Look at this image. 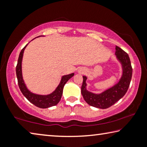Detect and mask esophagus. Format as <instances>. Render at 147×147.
<instances>
[{"mask_svg":"<svg viewBox=\"0 0 147 147\" xmlns=\"http://www.w3.org/2000/svg\"><path fill=\"white\" fill-rule=\"evenodd\" d=\"M79 71H80V73H84V72H85V71L82 70V69H81V70H80Z\"/></svg>","mask_w":147,"mask_h":147,"instance_id":"1","label":"esophagus"}]
</instances>
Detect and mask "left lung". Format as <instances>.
I'll return each instance as SVG.
<instances>
[{
  "mask_svg": "<svg viewBox=\"0 0 147 147\" xmlns=\"http://www.w3.org/2000/svg\"><path fill=\"white\" fill-rule=\"evenodd\" d=\"M115 55L122 67V75L117 83L100 93H94L87 89L88 78L83 76L81 93L89 105L100 109H106L113 105L126 94L130 86L132 68L128 54L117 46L115 47Z\"/></svg>",
  "mask_w": 147,
  "mask_h": 147,
  "instance_id": "1",
  "label": "left lung"
}]
</instances>
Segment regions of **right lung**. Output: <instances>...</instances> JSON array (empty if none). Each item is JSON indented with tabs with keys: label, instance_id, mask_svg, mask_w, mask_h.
<instances>
[{
	"label": "right lung",
	"instance_id": "right-lung-1",
	"mask_svg": "<svg viewBox=\"0 0 147 147\" xmlns=\"http://www.w3.org/2000/svg\"><path fill=\"white\" fill-rule=\"evenodd\" d=\"M28 43L21 50V53L19 54L18 61H17V65L16 67V74L20 90L22 92V93L23 94V95L28 99V101L30 102L34 105L38 107V108H50V107L56 106L58 104L61 98L65 84H66L67 82L69 79L71 78L74 76V73H73L61 76L60 82H59V85L57 86L55 90L53 92H52L51 93L49 94H39L32 93V92H31L27 88L26 84L24 83L23 77V72H22V61H23L24 51Z\"/></svg>",
	"mask_w": 147,
	"mask_h": 147
}]
</instances>
